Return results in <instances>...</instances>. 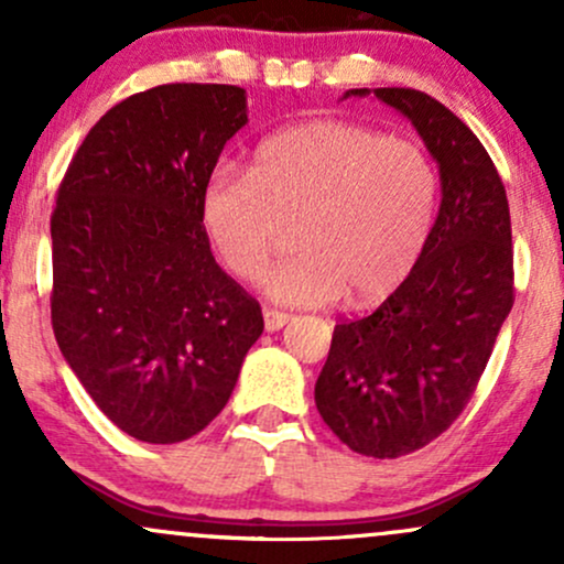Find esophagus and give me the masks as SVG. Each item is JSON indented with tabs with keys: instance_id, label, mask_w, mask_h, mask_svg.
<instances>
[{
	"instance_id": "34e87169",
	"label": "esophagus",
	"mask_w": 564,
	"mask_h": 564,
	"mask_svg": "<svg viewBox=\"0 0 564 564\" xmlns=\"http://www.w3.org/2000/svg\"><path fill=\"white\" fill-rule=\"evenodd\" d=\"M289 321H291L289 313H281V310H275V307L264 310V328H268V332H278V328L286 326Z\"/></svg>"
}]
</instances>
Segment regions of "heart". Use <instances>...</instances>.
Wrapping results in <instances>:
<instances>
[{
    "label": "heart",
    "instance_id": "heart-1",
    "mask_svg": "<svg viewBox=\"0 0 564 564\" xmlns=\"http://www.w3.org/2000/svg\"><path fill=\"white\" fill-rule=\"evenodd\" d=\"M437 196L440 174L422 142L313 119L264 138L249 172H212L200 217L225 268L249 283L294 225L300 251L264 281L273 300L332 304L347 294L352 307H371L416 268Z\"/></svg>",
    "mask_w": 564,
    "mask_h": 564
}]
</instances>
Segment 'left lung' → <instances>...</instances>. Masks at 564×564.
Listing matches in <instances>:
<instances>
[{
    "label": "left lung",
    "mask_w": 564,
    "mask_h": 564,
    "mask_svg": "<svg viewBox=\"0 0 564 564\" xmlns=\"http://www.w3.org/2000/svg\"><path fill=\"white\" fill-rule=\"evenodd\" d=\"M373 95L422 134L443 200L403 286L366 318L336 323L315 405L347 448L398 458L443 435L475 394L514 304V251L507 191L475 132L419 89Z\"/></svg>",
    "instance_id": "obj_1"
}]
</instances>
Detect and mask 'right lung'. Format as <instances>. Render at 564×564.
Masks as SVG:
<instances>
[{
    "label": "right lung",
    "mask_w": 564,
    "mask_h": 564,
    "mask_svg": "<svg viewBox=\"0 0 564 564\" xmlns=\"http://www.w3.org/2000/svg\"><path fill=\"white\" fill-rule=\"evenodd\" d=\"M246 89L161 84L89 129L57 187L53 332L121 432L183 443L230 400L262 307L215 262L200 193Z\"/></svg>",
    "instance_id": "obj_1"
}]
</instances>
